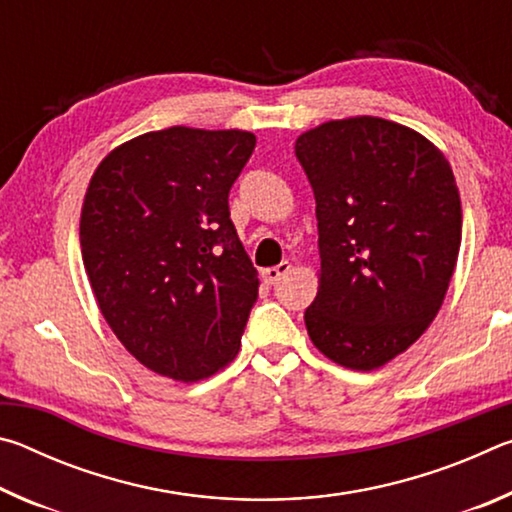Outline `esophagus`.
Masks as SVG:
<instances>
[{
    "label": "esophagus",
    "instance_id": "34e87169",
    "mask_svg": "<svg viewBox=\"0 0 512 512\" xmlns=\"http://www.w3.org/2000/svg\"><path fill=\"white\" fill-rule=\"evenodd\" d=\"M291 271V264L289 262H280L277 266H271V268H264L262 271V277L266 284H277V280H280L282 275H287Z\"/></svg>",
    "mask_w": 512,
    "mask_h": 512
}]
</instances>
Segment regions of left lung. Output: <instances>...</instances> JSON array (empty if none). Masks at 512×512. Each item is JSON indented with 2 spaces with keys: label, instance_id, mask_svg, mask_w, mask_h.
I'll return each instance as SVG.
<instances>
[{
  "label": "left lung",
  "instance_id": "obj_1",
  "mask_svg": "<svg viewBox=\"0 0 512 512\" xmlns=\"http://www.w3.org/2000/svg\"><path fill=\"white\" fill-rule=\"evenodd\" d=\"M296 158L318 219L309 339L343 368H381L445 300L463 228L454 171L424 135L368 115L302 133Z\"/></svg>",
  "mask_w": 512,
  "mask_h": 512
}]
</instances>
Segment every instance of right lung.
<instances>
[{
	"mask_svg": "<svg viewBox=\"0 0 512 512\" xmlns=\"http://www.w3.org/2000/svg\"><path fill=\"white\" fill-rule=\"evenodd\" d=\"M248 131L171 126L112 149L92 173L81 253L103 318L162 377L205 379L237 357L259 277L228 194Z\"/></svg>",
	"mask_w": 512,
	"mask_h": 512,
	"instance_id": "add662e5",
	"label": "right lung"
}]
</instances>
